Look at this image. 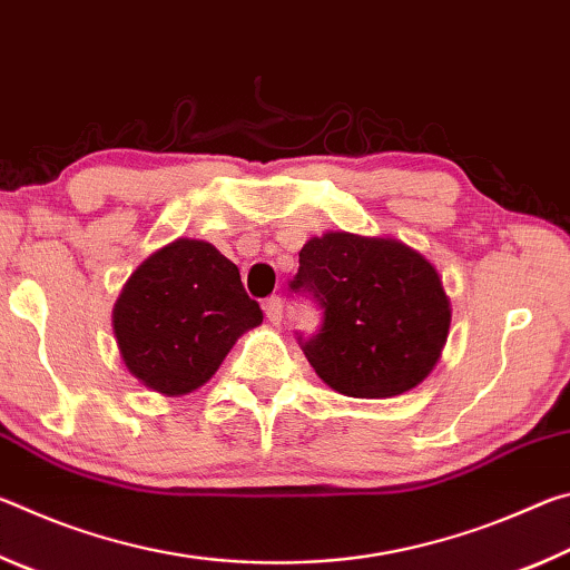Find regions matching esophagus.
Masks as SVG:
<instances>
[{
    "instance_id": "34e87169",
    "label": "esophagus",
    "mask_w": 570,
    "mask_h": 570,
    "mask_svg": "<svg viewBox=\"0 0 570 570\" xmlns=\"http://www.w3.org/2000/svg\"><path fill=\"white\" fill-rule=\"evenodd\" d=\"M264 312H266V320H268V322H272V324H282V320H284V302H282V298H278V296L266 298Z\"/></svg>"
}]
</instances>
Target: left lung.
Segmentation results:
<instances>
[{
    "mask_svg": "<svg viewBox=\"0 0 570 570\" xmlns=\"http://www.w3.org/2000/svg\"><path fill=\"white\" fill-rule=\"evenodd\" d=\"M294 292L322 308L314 336H298L324 384L346 397L402 394L438 364L450 298L438 268L397 238L330 230L298 250Z\"/></svg>",
    "mask_w": 570,
    "mask_h": 570,
    "instance_id": "left-lung-1",
    "label": "left lung"
}]
</instances>
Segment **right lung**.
Returning <instances> with one entry per match:
<instances>
[{
    "mask_svg": "<svg viewBox=\"0 0 570 570\" xmlns=\"http://www.w3.org/2000/svg\"><path fill=\"white\" fill-rule=\"evenodd\" d=\"M262 322L238 266L196 238H178L148 256L112 308L125 366L166 397L206 384L238 336Z\"/></svg>",
    "mask_w": 570,
    "mask_h": 570,
    "instance_id": "add662e5",
    "label": "right lung"
}]
</instances>
